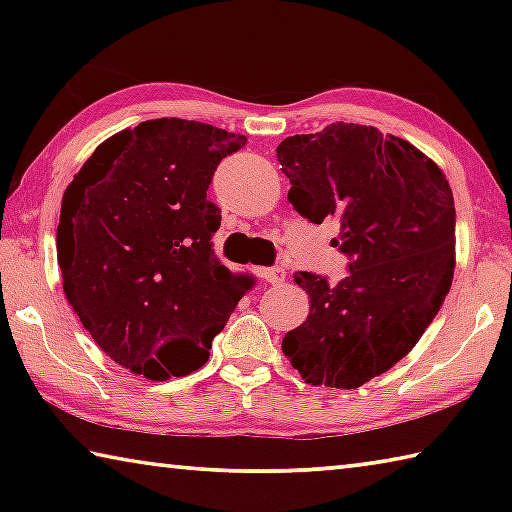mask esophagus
Listing matches in <instances>:
<instances>
[{
  "mask_svg": "<svg viewBox=\"0 0 512 512\" xmlns=\"http://www.w3.org/2000/svg\"><path fill=\"white\" fill-rule=\"evenodd\" d=\"M259 273H262V277L268 284H280V282H284V277H287L282 266H268V268H262Z\"/></svg>",
  "mask_w": 512,
  "mask_h": 512,
  "instance_id": "1",
  "label": "esophagus"
}]
</instances>
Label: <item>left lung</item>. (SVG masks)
I'll list each match as a JSON object with an SVG mask.
<instances>
[{"instance_id": "8db88e82", "label": "left lung", "mask_w": 512, "mask_h": 512, "mask_svg": "<svg viewBox=\"0 0 512 512\" xmlns=\"http://www.w3.org/2000/svg\"><path fill=\"white\" fill-rule=\"evenodd\" d=\"M289 201L311 223L334 216L348 277L298 271L309 316L282 352L311 386L359 388L413 350L454 277L456 210L427 155L375 126L329 124L277 146Z\"/></svg>"}]
</instances>
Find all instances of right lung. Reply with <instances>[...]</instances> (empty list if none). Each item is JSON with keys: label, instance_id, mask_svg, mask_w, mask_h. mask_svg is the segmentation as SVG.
I'll use <instances>...</instances> for the list:
<instances>
[{"label": "right lung", "instance_id": "right-lung-1", "mask_svg": "<svg viewBox=\"0 0 512 512\" xmlns=\"http://www.w3.org/2000/svg\"><path fill=\"white\" fill-rule=\"evenodd\" d=\"M244 144L201 121H142L97 146L65 189V296L99 348L135 375L164 381L201 368L253 284L214 255L221 210L207 201L219 162Z\"/></svg>", "mask_w": 512, "mask_h": 512}]
</instances>
